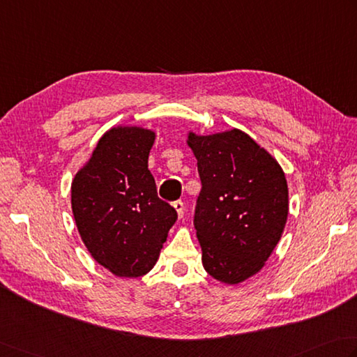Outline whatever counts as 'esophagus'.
I'll list each match as a JSON object with an SVG mask.
<instances>
[{
	"instance_id": "1",
	"label": "esophagus",
	"mask_w": 357,
	"mask_h": 357,
	"mask_svg": "<svg viewBox=\"0 0 357 357\" xmlns=\"http://www.w3.org/2000/svg\"><path fill=\"white\" fill-rule=\"evenodd\" d=\"M173 207H174V211H176L179 218H183V216H184V202L183 201H174Z\"/></svg>"
}]
</instances>
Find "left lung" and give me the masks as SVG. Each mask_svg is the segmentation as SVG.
<instances>
[{"mask_svg": "<svg viewBox=\"0 0 357 357\" xmlns=\"http://www.w3.org/2000/svg\"><path fill=\"white\" fill-rule=\"evenodd\" d=\"M187 144L202 188L193 225L202 266L215 280L238 284L264 266L288 220V184L280 164L241 130Z\"/></svg>", "mask_w": 357, "mask_h": 357, "instance_id": "left-lung-1", "label": "left lung"}]
</instances>
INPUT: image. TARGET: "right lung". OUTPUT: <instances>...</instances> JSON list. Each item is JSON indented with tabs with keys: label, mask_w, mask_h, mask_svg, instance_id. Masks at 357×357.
<instances>
[{
	"label": "right lung",
	"mask_w": 357,
	"mask_h": 357,
	"mask_svg": "<svg viewBox=\"0 0 357 357\" xmlns=\"http://www.w3.org/2000/svg\"><path fill=\"white\" fill-rule=\"evenodd\" d=\"M155 137V131L141 127L108 130L73 179L71 204L82 241L117 277L151 271L178 218L158 198L149 170Z\"/></svg>",
	"instance_id": "add662e5"
}]
</instances>
